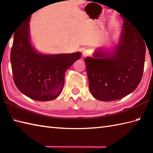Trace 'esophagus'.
Returning <instances> with one entry per match:
<instances>
[{
	"instance_id": "esophagus-1",
	"label": "esophagus",
	"mask_w": 153,
	"mask_h": 153,
	"mask_svg": "<svg viewBox=\"0 0 153 153\" xmlns=\"http://www.w3.org/2000/svg\"><path fill=\"white\" fill-rule=\"evenodd\" d=\"M91 54V53L90 50H89V49H85V50H84L83 52V57L89 56H90Z\"/></svg>"
}]
</instances>
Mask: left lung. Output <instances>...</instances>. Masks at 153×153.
<instances>
[{"label":"left lung","mask_w":153,"mask_h":153,"mask_svg":"<svg viewBox=\"0 0 153 153\" xmlns=\"http://www.w3.org/2000/svg\"><path fill=\"white\" fill-rule=\"evenodd\" d=\"M120 44L110 56L101 51L85 59L89 89L95 99L112 101L137 88L144 70L145 40L129 21L123 19Z\"/></svg>","instance_id":"left-lung-1"}]
</instances>
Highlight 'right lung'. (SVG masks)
Segmentation results:
<instances>
[{"mask_svg":"<svg viewBox=\"0 0 153 153\" xmlns=\"http://www.w3.org/2000/svg\"><path fill=\"white\" fill-rule=\"evenodd\" d=\"M27 18L14 34L10 62L13 79L20 92L39 101L52 100L60 95L65 72L81 58V53L43 55L37 53L30 42Z\"/></svg>","mask_w":153,"mask_h":153,"instance_id":"obj_1","label":"right lung"}]
</instances>
